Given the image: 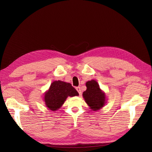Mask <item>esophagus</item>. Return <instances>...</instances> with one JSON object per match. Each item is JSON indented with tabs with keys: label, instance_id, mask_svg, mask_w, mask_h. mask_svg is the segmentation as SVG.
<instances>
[{
	"label": "esophagus",
	"instance_id": "1",
	"mask_svg": "<svg viewBox=\"0 0 152 152\" xmlns=\"http://www.w3.org/2000/svg\"><path fill=\"white\" fill-rule=\"evenodd\" d=\"M76 89H77V91H78V93H79V94L81 95V89H80V87H76Z\"/></svg>",
	"mask_w": 152,
	"mask_h": 152
}]
</instances>
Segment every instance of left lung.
Masks as SVG:
<instances>
[{"mask_svg":"<svg viewBox=\"0 0 152 152\" xmlns=\"http://www.w3.org/2000/svg\"><path fill=\"white\" fill-rule=\"evenodd\" d=\"M87 89L82 96L87 104L93 111H98L102 109L107 103V97L104 92L100 87L96 80L87 81L86 83Z\"/></svg>","mask_w":152,"mask_h":152,"instance_id":"obj_1","label":"left lung"}]
</instances>
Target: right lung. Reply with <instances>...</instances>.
Listing matches in <instances>:
<instances>
[{
    "label": "right lung",
    "mask_w": 152,
    "mask_h": 152,
    "mask_svg": "<svg viewBox=\"0 0 152 152\" xmlns=\"http://www.w3.org/2000/svg\"><path fill=\"white\" fill-rule=\"evenodd\" d=\"M72 84L61 80H54L45 92L43 101L46 107L51 111H57L65 103L66 98L79 96Z\"/></svg>",
    "instance_id": "obj_1"
}]
</instances>
